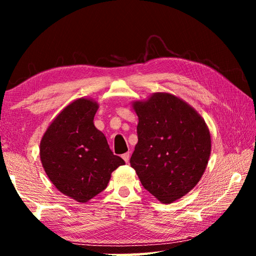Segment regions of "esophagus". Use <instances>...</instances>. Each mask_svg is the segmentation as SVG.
Here are the masks:
<instances>
[{"instance_id":"1","label":"esophagus","mask_w":256,"mask_h":256,"mask_svg":"<svg viewBox=\"0 0 256 256\" xmlns=\"http://www.w3.org/2000/svg\"><path fill=\"white\" fill-rule=\"evenodd\" d=\"M122 158L124 159V162L128 164V162H130V152H126V154H122Z\"/></svg>"}]
</instances>
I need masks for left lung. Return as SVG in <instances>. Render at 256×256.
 <instances>
[{
  "label": "left lung",
  "instance_id": "8db88e82",
  "mask_svg": "<svg viewBox=\"0 0 256 256\" xmlns=\"http://www.w3.org/2000/svg\"><path fill=\"white\" fill-rule=\"evenodd\" d=\"M138 144L130 160L144 188L162 203L196 188L209 162L211 136L202 116L180 97L154 92L132 102Z\"/></svg>",
  "mask_w": 256,
  "mask_h": 256
}]
</instances>
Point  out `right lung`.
I'll use <instances>...</instances> for the list:
<instances>
[{"instance_id": "add662e5", "label": "right lung", "mask_w": 256, "mask_h": 256, "mask_svg": "<svg viewBox=\"0 0 256 256\" xmlns=\"http://www.w3.org/2000/svg\"><path fill=\"white\" fill-rule=\"evenodd\" d=\"M98 108L92 98L76 99L56 115L40 140L46 175L60 193L80 203L105 190L112 172L125 164L94 126Z\"/></svg>"}]
</instances>
